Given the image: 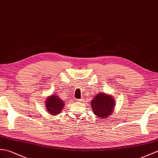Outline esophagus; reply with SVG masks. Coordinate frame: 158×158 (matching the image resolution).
<instances>
[{
  "mask_svg": "<svg viewBox=\"0 0 158 158\" xmlns=\"http://www.w3.org/2000/svg\"><path fill=\"white\" fill-rule=\"evenodd\" d=\"M78 102H83V98H81V99H78V100H77Z\"/></svg>",
  "mask_w": 158,
  "mask_h": 158,
  "instance_id": "esophagus-1",
  "label": "esophagus"
}]
</instances>
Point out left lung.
Wrapping results in <instances>:
<instances>
[{"instance_id": "left-lung-1", "label": "left lung", "mask_w": 158, "mask_h": 158, "mask_svg": "<svg viewBox=\"0 0 158 158\" xmlns=\"http://www.w3.org/2000/svg\"><path fill=\"white\" fill-rule=\"evenodd\" d=\"M94 114L98 118H106L110 114L115 106L114 98L112 96L100 92L98 94L91 102Z\"/></svg>"}]
</instances>
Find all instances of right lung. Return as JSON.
Listing matches in <instances>:
<instances>
[{
  "label": "right lung",
  "mask_w": 158,
  "mask_h": 158,
  "mask_svg": "<svg viewBox=\"0 0 158 158\" xmlns=\"http://www.w3.org/2000/svg\"><path fill=\"white\" fill-rule=\"evenodd\" d=\"M46 110L52 115L56 116L60 114L63 109L64 102L56 94H52L48 97L46 100Z\"/></svg>",
  "instance_id": "right-lung-1"
}]
</instances>
